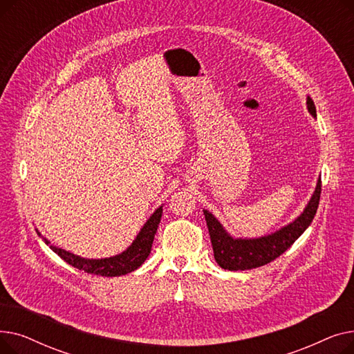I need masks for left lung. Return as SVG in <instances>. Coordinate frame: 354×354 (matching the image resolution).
<instances>
[{"instance_id":"1","label":"left lung","mask_w":354,"mask_h":354,"mask_svg":"<svg viewBox=\"0 0 354 354\" xmlns=\"http://www.w3.org/2000/svg\"><path fill=\"white\" fill-rule=\"evenodd\" d=\"M307 110L315 119V106L310 96H307ZM322 194V178L317 179L315 189L307 202L303 212L297 216L290 224L258 238H235L232 236L225 227L221 224L218 218L203 209L208 231L211 235V243L214 248V257L218 266L224 270L238 271V270H251L266 266L272 259L286 252L311 224V221L317 212L319 201Z\"/></svg>"}]
</instances>
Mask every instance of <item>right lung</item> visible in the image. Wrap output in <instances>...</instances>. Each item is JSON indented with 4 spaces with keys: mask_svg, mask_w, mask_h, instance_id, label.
Listing matches in <instances>:
<instances>
[{
    "mask_svg": "<svg viewBox=\"0 0 354 354\" xmlns=\"http://www.w3.org/2000/svg\"><path fill=\"white\" fill-rule=\"evenodd\" d=\"M162 211H163V205L156 208L155 212L149 216V219L140 228L139 234L133 239V243L120 254L109 257V258H83L80 255H76L63 248L53 245L47 238H44L40 234L39 230L35 231L55 254H57L60 258H63L66 263H68L74 268H79V270H83L84 272L96 274L102 277H120L138 270L146 261L149 254H151L153 238L162 218Z\"/></svg>",
    "mask_w": 354,
    "mask_h": 354,
    "instance_id": "right-lung-1",
    "label": "right lung"
}]
</instances>
